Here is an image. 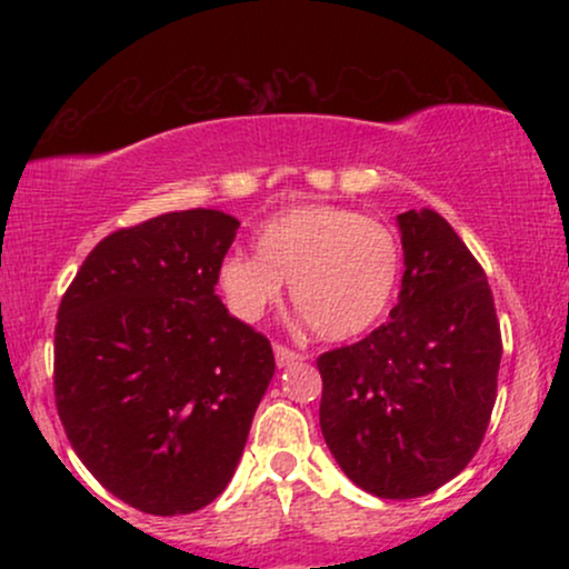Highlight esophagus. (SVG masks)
Segmentation results:
<instances>
[{
	"label": "esophagus",
	"instance_id": "obj_1",
	"mask_svg": "<svg viewBox=\"0 0 569 569\" xmlns=\"http://www.w3.org/2000/svg\"><path fill=\"white\" fill-rule=\"evenodd\" d=\"M302 352H297V350H291V348H286V345H276V361H278V367L283 369V367H291V363H297V361H302Z\"/></svg>",
	"mask_w": 569,
	"mask_h": 569
}]
</instances>
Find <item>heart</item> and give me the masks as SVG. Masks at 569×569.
<instances>
[{"label":"heart","instance_id":"obj_1","mask_svg":"<svg viewBox=\"0 0 569 569\" xmlns=\"http://www.w3.org/2000/svg\"><path fill=\"white\" fill-rule=\"evenodd\" d=\"M398 240L382 221L337 206H297L257 234V257L227 253L219 289L232 316L259 321L289 283L291 302L323 339L363 335L393 297Z\"/></svg>","mask_w":569,"mask_h":569}]
</instances>
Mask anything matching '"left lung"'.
Wrapping results in <instances>:
<instances>
[{"mask_svg":"<svg viewBox=\"0 0 569 569\" xmlns=\"http://www.w3.org/2000/svg\"><path fill=\"white\" fill-rule=\"evenodd\" d=\"M398 227L407 270L390 321L318 358L326 447L385 500L422 498L471 462L502 356L492 291L460 234L430 208Z\"/></svg>","mask_w":569,"mask_h":569,"instance_id":"8db88e82","label":"left lung"}]
</instances>
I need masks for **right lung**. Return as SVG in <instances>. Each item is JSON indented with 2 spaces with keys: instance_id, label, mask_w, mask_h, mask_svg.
<instances>
[{
  "instance_id": "1",
  "label": "right lung",
  "mask_w": 569,
  "mask_h": 569,
  "mask_svg": "<svg viewBox=\"0 0 569 569\" xmlns=\"http://www.w3.org/2000/svg\"><path fill=\"white\" fill-rule=\"evenodd\" d=\"M238 227L192 208L117 230L58 307V417L84 468L143 513L224 492L276 375L270 339L217 297Z\"/></svg>"
}]
</instances>
